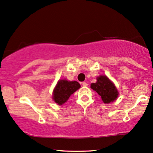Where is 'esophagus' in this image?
<instances>
[{
  "instance_id": "obj_1",
  "label": "esophagus",
  "mask_w": 153,
  "mask_h": 153,
  "mask_svg": "<svg viewBox=\"0 0 153 153\" xmlns=\"http://www.w3.org/2000/svg\"><path fill=\"white\" fill-rule=\"evenodd\" d=\"M82 86H84V87H87V86L88 85V82H82Z\"/></svg>"
}]
</instances>
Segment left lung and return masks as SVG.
<instances>
[{
	"instance_id": "left-lung-1",
	"label": "left lung",
	"mask_w": 153,
	"mask_h": 153,
	"mask_svg": "<svg viewBox=\"0 0 153 153\" xmlns=\"http://www.w3.org/2000/svg\"><path fill=\"white\" fill-rule=\"evenodd\" d=\"M91 88L100 95L105 103L113 102L118 96V92L115 86L108 77L104 75L98 77L97 78V82L95 83H92Z\"/></svg>"
}]
</instances>
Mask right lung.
Wrapping results in <instances>:
<instances>
[{"instance_id":"add662e5","label":"right lung","mask_w":153,"mask_h":153,"mask_svg":"<svg viewBox=\"0 0 153 153\" xmlns=\"http://www.w3.org/2000/svg\"><path fill=\"white\" fill-rule=\"evenodd\" d=\"M80 87L77 81L60 80L53 91V100L58 105H62L68 100L69 97Z\"/></svg>"}]
</instances>
